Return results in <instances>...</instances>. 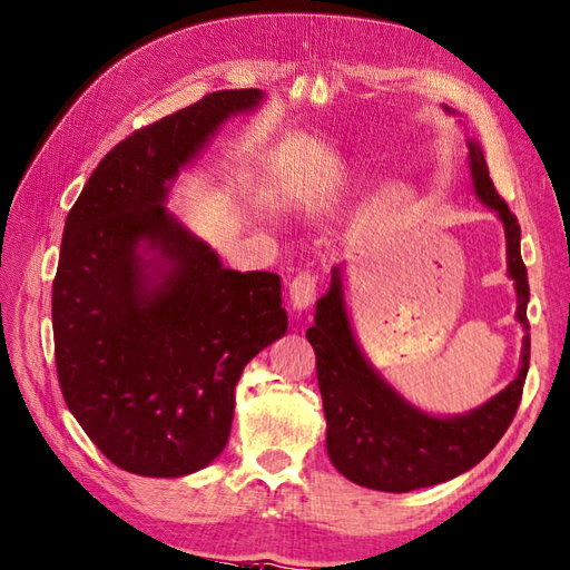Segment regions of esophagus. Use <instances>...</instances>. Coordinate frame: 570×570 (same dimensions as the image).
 Masks as SVG:
<instances>
[{
	"mask_svg": "<svg viewBox=\"0 0 570 570\" xmlns=\"http://www.w3.org/2000/svg\"><path fill=\"white\" fill-rule=\"evenodd\" d=\"M315 291H317L315 272H311V269L298 272L288 284V296H291V303H294V308H298V311L308 308V305L315 301Z\"/></svg>",
	"mask_w": 570,
	"mask_h": 570,
	"instance_id": "obj_1",
	"label": "esophagus"
}]
</instances>
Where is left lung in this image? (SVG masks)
Masks as SVG:
<instances>
[{"mask_svg": "<svg viewBox=\"0 0 570 570\" xmlns=\"http://www.w3.org/2000/svg\"><path fill=\"white\" fill-rule=\"evenodd\" d=\"M470 168L479 199L499 212L505 226L508 272L518 291V320L530 332V284L520 255L518 216L495 193L487 158L474 141H470ZM305 337L315 348L332 464L354 484L390 493L441 484L484 460L513 421L530 368V334H524L520 373L491 402L455 419H435L414 410L358 352L344 311L340 269H334L330 291L317 301L315 325Z\"/></svg>", "mask_w": 570, "mask_h": 570, "instance_id": "1", "label": "left lung"}]
</instances>
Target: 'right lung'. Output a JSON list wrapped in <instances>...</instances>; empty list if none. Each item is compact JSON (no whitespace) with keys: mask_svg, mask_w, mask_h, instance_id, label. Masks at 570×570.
Masks as SVG:
<instances>
[{"mask_svg":"<svg viewBox=\"0 0 570 570\" xmlns=\"http://www.w3.org/2000/svg\"><path fill=\"white\" fill-rule=\"evenodd\" d=\"M257 89L207 94L104 156L65 222L52 282L57 381L120 470L183 476L226 448L247 361L286 332L279 276L218 262L164 209L166 185ZM169 269L145 282L136 247Z\"/></svg>","mask_w":570,"mask_h":570,"instance_id":"right-lung-1","label":"right lung"}]
</instances>
